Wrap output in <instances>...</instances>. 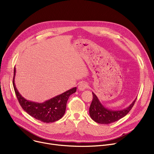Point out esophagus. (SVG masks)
<instances>
[{"mask_svg": "<svg viewBox=\"0 0 154 154\" xmlns=\"http://www.w3.org/2000/svg\"><path fill=\"white\" fill-rule=\"evenodd\" d=\"M88 87L87 84H86L85 82H81L80 83L79 85H78V88L80 91H84L85 88H87Z\"/></svg>", "mask_w": 154, "mask_h": 154, "instance_id": "obj_1", "label": "esophagus"}]
</instances>
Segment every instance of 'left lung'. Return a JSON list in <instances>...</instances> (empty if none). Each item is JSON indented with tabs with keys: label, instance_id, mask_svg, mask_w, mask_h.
<instances>
[{
	"label": "left lung",
	"instance_id": "8db88e82",
	"mask_svg": "<svg viewBox=\"0 0 154 154\" xmlns=\"http://www.w3.org/2000/svg\"><path fill=\"white\" fill-rule=\"evenodd\" d=\"M93 99L89 108V114L95 122L101 124H109L125 117L130 112L136 99L128 107L122 110H112L106 108L100 102L97 95L92 92Z\"/></svg>",
	"mask_w": 154,
	"mask_h": 154
}]
</instances>
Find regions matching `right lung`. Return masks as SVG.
I'll use <instances>...</instances> for the list:
<instances>
[{
	"mask_svg": "<svg viewBox=\"0 0 154 154\" xmlns=\"http://www.w3.org/2000/svg\"><path fill=\"white\" fill-rule=\"evenodd\" d=\"M15 67L14 68L13 86L19 102L22 109L29 115L45 123L54 122L61 119L66 112V104L70 95L76 92L77 87L62 93L42 103L32 102L23 98L15 84Z\"/></svg>",
	"mask_w": 154,
	"mask_h": 154,
	"instance_id": "add662e5",
	"label": "right lung"
}]
</instances>
